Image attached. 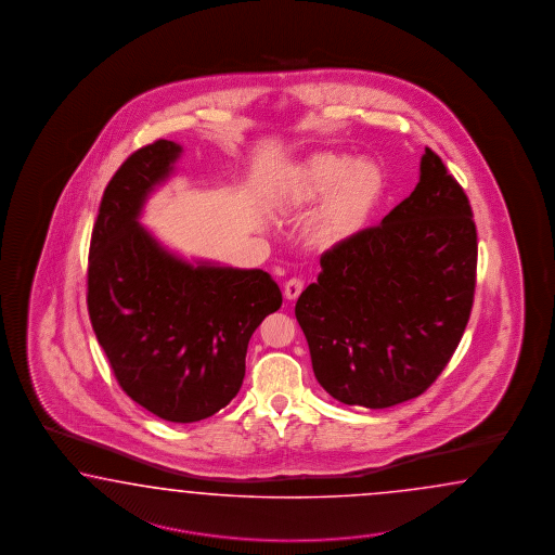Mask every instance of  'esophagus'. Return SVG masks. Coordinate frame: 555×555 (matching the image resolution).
Masks as SVG:
<instances>
[{"instance_id":"obj_1","label":"esophagus","mask_w":555,"mask_h":555,"mask_svg":"<svg viewBox=\"0 0 555 555\" xmlns=\"http://www.w3.org/2000/svg\"><path fill=\"white\" fill-rule=\"evenodd\" d=\"M302 291V281L299 279H291L285 283V297L288 301H295Z\"/></svg>"}]
</instances>
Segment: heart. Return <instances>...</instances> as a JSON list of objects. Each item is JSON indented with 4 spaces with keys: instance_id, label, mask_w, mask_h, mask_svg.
I'll return each instance as SVG.
<instances>
[{
    "instance_id": "b5f03b06",
    "label": "heart",
    "mask_w": 555,
    "mask_h": 555,
    "mask_svg": "<svg viewBox=\"0 0 555 555\" xmlns=\"http://www.w3.org/2000/svg\"><path fill=\"white\" fill-rule=\"evenodd\" d=\"M387 193L385 170L352 154L318 151L286 168L274 186V203L283 211L321 205L313 221V240L336 246L362 234Z\"/></svg>"
}]
</instances>
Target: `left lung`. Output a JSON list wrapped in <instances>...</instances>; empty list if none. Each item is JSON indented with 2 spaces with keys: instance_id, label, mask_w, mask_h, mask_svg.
Here are the masks:
<instances>
[{
  "instance_id": "8db88e82",
  "label": "left lung",
  "mask_w": 555,
  "mask_h": 555,
  "mask_svg": "<svg viewBox=\"0 0 555 555\" xmlns=\"http://www.w3.org/2000/svg\"><path fill=\"white\" fill-rule=\"evenodd\" d=\"M476 258L470 202L425 149L415 191L378 225L321 254L318 283L295 305L321 387L366 409L425 392L470 320Z\"/></svg>"
}]
</instances>
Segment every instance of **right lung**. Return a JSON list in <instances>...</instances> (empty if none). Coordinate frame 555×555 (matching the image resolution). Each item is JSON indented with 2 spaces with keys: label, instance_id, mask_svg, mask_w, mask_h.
<instances>
[{
  "label": "right lung",
  "instance_id": "add662e5",
  "mask_svg": "<svg viewBox=\"0 0 555 555\" xmlns=\"http://www.w3.org/2000/svg\"><path fill=\"white\" fill-rule=\"evenodd\" d=\"M183 146L135 151L103 191L87 269L93 332L124 392L160 420H207L237 395L256 327L281 309L269 272L186 262L142 228Z\"/></svg>",
  "mask_w": 555,
  "mask_h": 555
}]
</instances>
